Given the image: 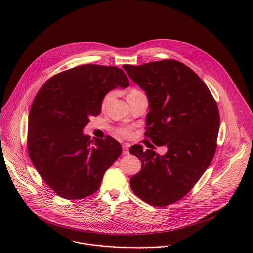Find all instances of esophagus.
I'll use <instances>...</instances> for the list:
<instances>
[{
  "label": "esophagus",
  "instance_id": "34e87169",
  "mask_svg": "<svg viewBox=\"0 0 253 253\" xmlns=\"http://www.w3.org/2000/svg\"><path fill=\"white\" fill-rule=\"evenodd\" d=\"M122 153L124 155L129 154V145H128V144H124V145H122Z\"/></svg>",
  "mask_w": 253,
  "mask_h": 253
}]
</instances>
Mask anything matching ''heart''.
Returning a JSON list of instances; mask_svg holds the SVG:
<instances>
[{"label":"heart","mask_w":253,"mask_h":253,"mask_svg":"<svg viewBox=\"0 0 253 253\" xmlns=\"http://www.w3.org/2000/svg\"><path fill=\"white\" fill-rule=\"evenodd\" d=\"M138 95H142V93H141L139 90H137V89H131V90L128 92L127 98H129V97H134V96H138ZM113 97H114V92H109V93H107V94L104 96V98H103V100H102V103H101V106H102L103 109H104V108H105L108 104H109V102L112 100ZM119 133H120V135H122L123 137H126V138H128V137H130V136L132 135L131 130L128 129V128L120 129V130H119Z\"/></svg>","instance_id":"obj_1"}]
</instances>
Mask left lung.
<instances>
[{"label": "left lung", "instance_id": "left-lung-1", "mask_svg": "<svg viewBox=\"0 0 253 253\" xmlns=\"http://www.w3.org/2000/svg\"><path fill=\"white\" fill-rule=\"evenodd\" d=\"M123 68L149 100L145 136L167 147L164 155L141 145L130 148L141 160L130 186L151 205L172 204L193 188L213 159L220 124L217 104L198 75L178 61Z\"/></svg>", "mask_w": 253, "mask_h": 253}]
</instances>
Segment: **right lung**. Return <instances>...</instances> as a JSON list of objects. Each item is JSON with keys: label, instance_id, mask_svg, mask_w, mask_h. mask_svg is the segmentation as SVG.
I'll return each instance as SVG.
<instances>
[{"label": "right lung", "instance_id": "obj_1", "mask_svg": "<svg viewBox=\"0 0 253 253\" xmlns=\"http://www.w3.org/2000/svg\"><path fill=\"white\" fill-rule=\"evenodd\" d=\"M129 80L114 66L82 65L52 77L36 95L29 113V156L44 181L65 199L96 192L105 171L122 152L110 136L91 140L83 133L101 112L104 96L127 88Z\"/></svg>", "mask_w": 253, "mask_h": 253}]
</instances>
